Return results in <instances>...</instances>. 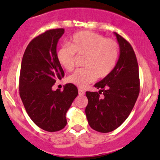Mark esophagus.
Returning <instances> with one entry per match:
<instances>
[{"instance_id": "34e87169", "label": "esophagus", "mask_w": 160, "mask_h": 160, "mask_svg": "<svg viewBox=\"0 0 160 160\" xmlns=\"http://www.w3.org/2000/svg\"><path fill=\"white\" fill-rule=\"evenodd\" d=\"M78 93H79V95L83 96V95L85 94V90H83V88H78Z\"/></svg>"}]
</instances>
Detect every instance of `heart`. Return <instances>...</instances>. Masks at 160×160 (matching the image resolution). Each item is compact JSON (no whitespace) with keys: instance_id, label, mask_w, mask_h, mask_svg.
I'll return each mask as SVG.
<instances>
[{"instance_id":"b5f03b06","label":"heart","mask_w":160,"mask_h":160,"mask_svg":"<svg viewBox=\"0 0 160 160\" xmlns=\"http://www.w3.org/2000/svg\"><path fill=\"white\" fill-rule=\"evenodd\" d=\"M76 56H83V68L77 69L67 77V81L79 88H85L97 77L104 78L114 70L119 57L118 43L93 32H80L72 35L68 46L56 52V59L66 70L75 66Z\"/></svg>"}]
</instances>
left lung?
Segmentation results:
<instances>
[{
    "mask_svg": "<svg viewBox=\"0 0 160 160\" xmlns=\"http://www.w3.org/2000/svg\"><path fill=\"white\" fill-rule=\"evenodd\" d=\"M120 55L114 70L95 83L98 92H86L88 99L85 109L90 126L107 133L118 128L127 119L139 94V74L135 52L128 41L114 32ZM103 93L104 97L99 98Z\"/></svg>",
    "mask_w": 160,
    "mask_h": 160,
    "instance_id": "1",
    "label": "left lung"
}]
</instances>
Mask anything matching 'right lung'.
I'll return each mask as SVG.
<instances>
[{"label": "right lung", "mask_w": 160, "mask_h": 160, "mask_svg": "<svg viewBox=\"0 0 160 160\" xmlns=\"http://www.w3.org/2000/svg\"><path fill=\"white\" fill-rule=\"evenodd\" d=\"M63 33V28H56L33 38L21 65L19 93L24 107L37 126L50 132L67 125L66 114L78 94L72 83H67L62 91L52 90L54 83L64 77L56 59V46Z\"/></svg>", "instance_id": "obj_1"}]
</instances>
